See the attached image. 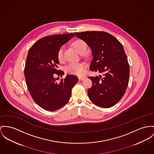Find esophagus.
<instances>
[{
	"label": "esophagus",
	"instance_id": "34e87169",
	"mask_svg": "<svg viewBox=\"0 0 154 154\" xmlns=\"http://www.w3.org/2000/svg\"><path fill=\"white\" fill-rule=\"evenodd\" d=\"M84 79H85L84 77H79V80L80 81H82Z\"/></svg>",
	"mask_w": 154,
	"mask_h": 154
}]
</instances>
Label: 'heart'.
I'll list each match as a JSON object with an SVG mask.
<instances>
[{
  "label": "heart",
  "instance_id": "heart-1",
  "mask_svg": "<svg viewBox=\"0 0 154 154\" xmlns=\"http://www.w3.org/2000/svg\"><path fill=\"white\" fill-rule=\"evenodd\" d=\"M72 46L76 48L80 54H84L87 50V45L83 40H77L72 43ZM57 59L60 61L64 60V48L60 47L57 53ZM85 64L83 62H71L67 64L65 68L67 73L81 76L85 72Z\"/></svg>",
  "mask_w": 154,
  "mask_h": 154
}]
</instances>
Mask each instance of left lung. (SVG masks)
<instances>
[{
    "mask_svg": "<svg viewBox=\"0 0 154 154\" xmlns=\"http://www.w3.org/2000/svg\"><path fill=\"white\" fill-rule=\"evenodd\" d=\"M74 34L92 51L90 70L103 74L88 77L93 83L88 90L90 100L103 108L114 106L125 94L129 82L130 67L122 45L114 36L105 32Z\"/></svg>",
    "mask_w": 154,
    "mask_h": 154,
    "instance_id": "obj_1",
    "label": "left lung"
}]
</instances>
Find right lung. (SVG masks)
<instances>
[{
	"label": "right lung",
	"instance_id": "right-lung-1",
	"mask_svg": "<svg viewBox=\"0 0 154 154\" xmlns=\"http://www.w3.org/2000/svg\"><path fill=\"white\" fill-rule=\"evenodd\" d=\"M74 36L72 33L46 36L37 41L27 54L24 73L28 90L35 103L49 111L68 103L79 80L75 75H67L57 83L54 77L55 74H64L57 70L58 50Z\"/></svg>",
	"mask_w": 154,
	"mask_h": 154
}]
</instances>
